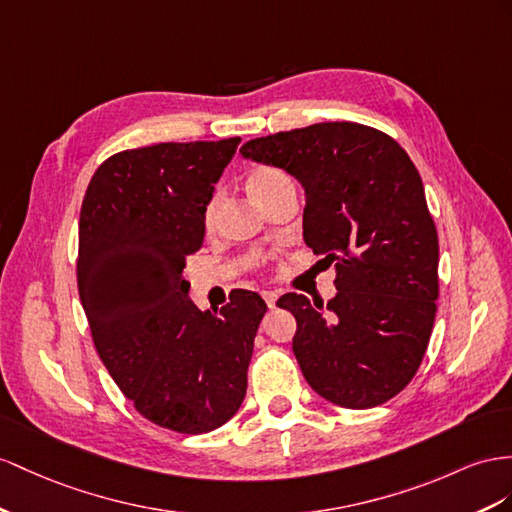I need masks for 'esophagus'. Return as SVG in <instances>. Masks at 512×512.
I'll return each mask as SVG.
<instances>
[{"mask_svg": "<svg viewBox=\"0 0 512 512\" xmlns=\"http://www.w3.org/2000/svg\"><path fill=\"white\" fill-rule=\"evenodd\" d=\"M261 296H264V300H266V305L272 309L274 305H277V292H264V294H261Z\"/></svg>", "mask_w": 512, "mask_h": 512, "instance_id": "34e87169", "label": "esophagus"}]
</instances>
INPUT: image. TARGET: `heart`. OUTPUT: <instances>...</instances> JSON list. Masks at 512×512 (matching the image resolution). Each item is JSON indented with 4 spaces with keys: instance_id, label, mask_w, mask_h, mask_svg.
Here are the masks:
<instances>
[{
    "instance_id": "b5f03b06",
    "label": "heart",
    "mask_w": 512,
    "mask_h": 512,
    "mask_svg": "<svg viewBox=\"0 0 512 512\" xmlns=\"http://www.w3.org/2000/svg\"><path fill=\"white\" fill-rule=\"evenodd\" d=\"M294 183L292 179L287 177L283 170L274 168V166H261V168H255L251 177H248V183L246 188L248 192H251L253 199L261 205L264 201H268L270 196L279 194L281 190L285 188H292ZM218 209H220V194H216L212 201H209L207 209H205V225L207 227H214V222L218 218Z\"/></svg>"
}]
</instances>
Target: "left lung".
I'll list each match as a JSON object with an SVG mask.
<instances>
[{
    "instance_id": "obj_1",
    "label": "left lung",
    "mask_w": 512,
    "mask_h": 512,
    "mask_svg": "<svg viewBox=\"0 0 512 512\" xmlns=\"http://www.w3.org/2000/svg\"><path fill=\"white\" fill-rule=\"evenodd\" d=\"M248 160L283 168L305 188L303 238L335 264L322 303L283 294L296 318L294 355L324 400L372 409L411 383L439 296V240L411 157L383 131L335 121L248 140Z\"/></svg>"
}]
</instances>
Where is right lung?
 Here are the masks:
<instances>
[{
  "label": "right lung",
  "mask_w": 512,
  "mask_h": 512,
  "mask_svg": "<svg viewBox=\"0 0 512 512\" xmlns=\"http://www.w3.org/2000/svg\"><path fill=\"white\" fill-rule=\"evenodd\" d=\"M240 138L121 151L88 183L77 287L99 357L149 422L201 435L238 413L266 303L240 290L201 311L183 279Z\"/></svg>",
  "instance_id": "obj_1"
}]
</instances>
